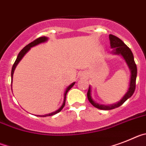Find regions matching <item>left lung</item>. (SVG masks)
<instances>
[{"instance_id":"1","label":"left lung","mask_w":146,"mask_h":146,"mask_svg":"<svg viewBox=\"0 0 146 146\" xmlns=\"http://www.w3.org/2000/svg\"><path fill=\"white\" fill-rule=\"evenodd\" d=\"M110 40V47L111 48H113L111 54H115V55H120L123 58V59L126 62V64L128 65L130 70V82H129V89H128L126 93L123 96V97L116 104H99L96 103L94 100L92 99V89L90 86L88 89V92H87V98L89 101L90 102L92 106H94L96 108L99 109V110H113L115 108L119 107L120 106L123 104L129 98H131V96L134 93L135 90V86H136V78H137V65L134 62V55H133L131 49L129 48V47L122 41V40L119 39L117 36H114L112 35H110L109 36Z\"/></svg>"}]
</instances>
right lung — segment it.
<instances>
[{
	"label": "right lung",
	"instance_id": "right-lung-1",
	"mask_svg": "<svg viewBox=\"0 0 146 146\" xmlns=\"http://www.w3.org/2000/svg\"><path fill=\"white\" fill-rule=\"evenodd\" d=\"M48 38L47 37V36H41V37H39V38H37L36 40H35V41H33V42H31V43H29V45H26V47H24L23 48L20 50V52L18 54V55H17V59H16V60H15V63H14L13 66H12V73H11V77H12V80H13V74H14V72H15V68H16L17 65L18 64V63L20 62V60L23 59V57L24 56L26 55V53H27V52L29 51L30 49H31V48H32V47H34V46H36V45H39V44H40V43L45 42L48 41ZM74 84H75V82H73V83H72L70 85H69L68 87H67V88H66L65 92H64V100H63V103H62V105L60 106V108L58 109L56 111H53V112H51V113L47 114V115H37V116H40V117H47V116H51V115H56V114L59 113V111L62 110L63 107L64 106V105H65L66 95H67V93H68V91H69L72 88V87H73V86L74 85Z\"/></svg>",
	"mask_w": 146,
	"mask_h": 146
}]
</instances>
